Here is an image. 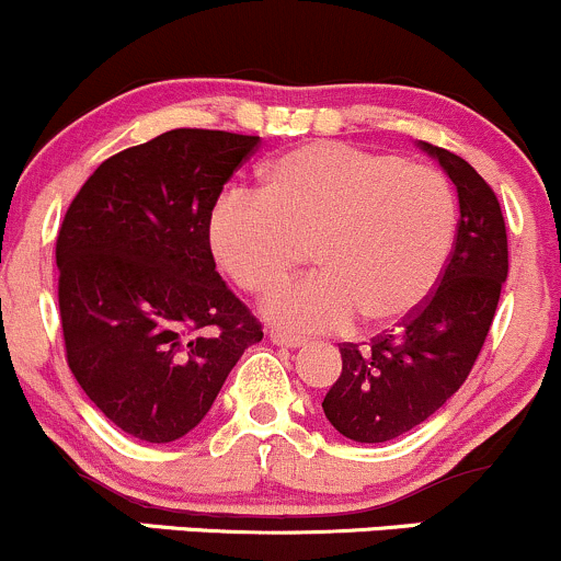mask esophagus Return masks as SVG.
<instances>
[{
	"instance_id": "esophagus-1",
	"label": "esophagus",
	"mask_w": 561,
	"mask_h": 561,
	"mask_svg": "<svg viewBox=\"0 0 561 561\" xmlns=\"http://www.w3.org/2000/svg\"><path fill=\"white\" fill-rule=\"evenodd\" d=\"M270 342H273V345H280V347H302L305 345V340L302 336H297V334H286V331H270Z\"/></svg>"
}]
</instances>
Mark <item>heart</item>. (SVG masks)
I'll return each instance as SVG.
<instances>
[{
    "mask_svg": "<svg viewBox=\"0 0 561 561\" xmlns=\"http://www.w3.org/2000/svg\"><path fill=\"white\" fill-rule=\"evenodd\" d=\"M457 195L401 154L312 141L264 168L259 195L227 192L208 219L219 267L245 294L275 291L310 251L318 275L273 294L264 316L291 331L385 329L433 297L455 254Z\"/></svg>",
    "mask_w": 561,
    "mask_h": 561,
    "instance_id": "1",
    "label": "heart"
}]
</instances>
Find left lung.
<instances>
[{"mask_svg":"<svg viewBox=\"0 0 561 561\" xmlns=\"http://www.w3.org/2000/svg\"><path fill=\"white\" fill-rule=\"evenodd\" d=\"M457 186L455 254L433 297L375 340L342 342V375L323 414L345 438L382 444L425 423L471 375L508 275V238L492 186L449 149L423 141Z\"/></svg>","mask_w":561,"mask_h":561,"instance_id":"left-lung-1","label":"left lung"}]
</instances>
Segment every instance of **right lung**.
Listing matches in <instances>:
<instances>
[{
	"mask_svg": "<svg viewBox=\"0 0 561 561\" xmlns=\"http://www.w3.org/2000/svg\"><path fill=\"white\" fill-rule=\"evenodd\" d=\"M259 136L176 128L101 162L56 240L66 360L130 436L182 438L262 323L216 273L208 219Z\"/></svg>",
	"mask_w": 561,
	"mask_h": 561,
	"instance_id": "right-lung-1",
	"label": "right lung"
}]
</instances>
